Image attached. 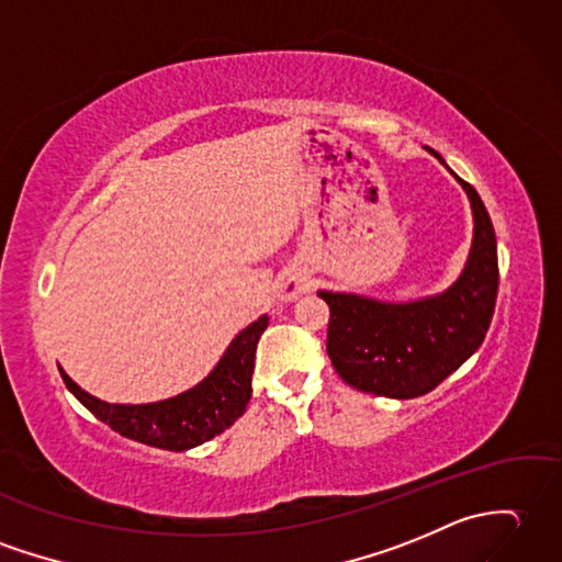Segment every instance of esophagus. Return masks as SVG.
<instances>
[{"instance_id":"1","label":"esophagus","mask_w":562,"mask_h":562,"mask_svg":"<svg viewBox=\"0 0 562 562\" xmlns=\"http://www.w3.org/2000/svg\"><path fill=\"white\" fill-rule=\"evenodd\" d=\"M304 290H308V280L304 276H290L280 282L282 299H296Z\"/></svg>"}]
</instances>
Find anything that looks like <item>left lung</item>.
Listing matches in <instances>:
<instances>
[{"label":"left lung","mask_w":562,"mask_h":562,"mask_svg":"<svg viewBox=\"0 0 562 562\" xmlns=\"http://www.w3.org/2000/svg\"><path fill=\"white\" fill-rule=\"evenodd\" d=\"M430 155L446 165L436 150ZM474 215V239L462 276L442 294L390 304L345 292H318L330 306L328 357L361 393L412 400L426 395L484 342L498 296L495 232L472 184L458 175Z\"/></svg>","instance_id":"1"}]
</instances>
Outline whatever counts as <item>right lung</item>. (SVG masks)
Returning <instances> with one entry per match:
<instances>
[{
    "mask_svg": "<svg viewBox=\"0 0 562 562\" xmlns=\"http://www.w3.org/2000/svg\"><path fill=\"white\" fill-rule=\"evenodd\" d=\"M268 328L260 316L229 342L217 367L187 393L150 404H110L78 387L59 369L64 383L83 407L116 434L160 450H191L220 436L246 412L251 400L256 345Z\"/></svg>",
    "mask_w": 562,
    "mask_h": 562,
    "instance_id": "add662e5",
    "label": "right lung"
}]
</instances>
